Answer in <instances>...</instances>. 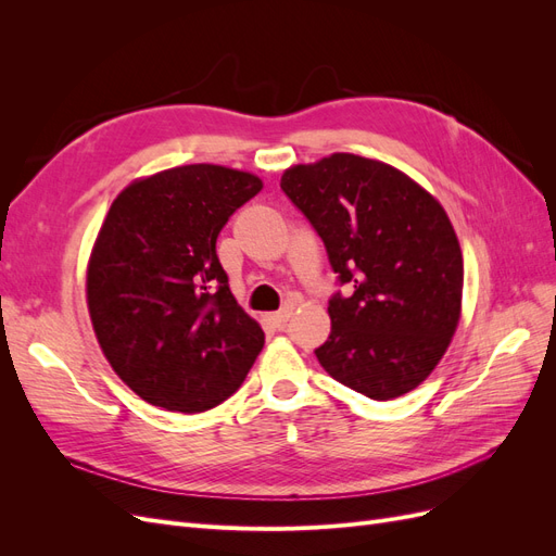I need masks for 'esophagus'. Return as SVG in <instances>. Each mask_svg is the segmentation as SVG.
I'll return each mask as SVG.
<instances>
[{
    "label": "esophagus",
    "mask_w": 556,
    "mask_h": 556,
    "mask_svg": "<svg viewBox=\"0 0 556 556\" xmlns=\"http://www.w3.org/2000/svg\"><path fill=\"white\" fill-rule=\"evenodd\" d=\"M290 315H292V306H285V308H280L278 313H268L266 319H268V323H271L274 327H282V325L290 319Z\"/></svg>",
    "instance_id": "esophagus-1"
}]
</instances>
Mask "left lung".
Listing matches in <instances>:
<instances>
[{"label":"left lung","instance_id":"8db88e82","mask_svg":"<svg viewBox=\"0 0 556 556\" xmlns=\"http://www.w3.org/2000/svg\"><path fill=\"white\" fill-rule=\"evenodd\" d=\"M348 294L329 301L325 371L368 399L422 384L462 317L464 257L441 201L392 164L333 153L285 169Z\"/></svg>","mask_w":556,"mask_h":556}]
</instances>
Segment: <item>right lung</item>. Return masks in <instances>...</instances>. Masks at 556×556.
Masks as SVG:
<instances>
[{
  "label": "right lung",
  "mask_w": 556,
  "mask_h": 556,
  "mask_svg": "<svg viewBox=\"0 0 556 556\" xmlns=\"http://www.w3.org/2000/svg\"><path fill=\"white\" fill-rule=\"evenodd\" d=\"M262 188L250 172L185 164L113 199L88 260V311L117 378L153 406L215 408L264 348L215 255L231 213Z\"/></svg>",
  "instance_id": "add662e5"
}]
</instances>
